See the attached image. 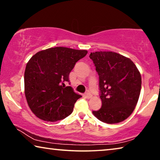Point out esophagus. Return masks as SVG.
Returning a JSON list of instances; mask_svg holds the SVG:
<instances>
[{
  "label": "esophagus",
  "mask_w": 160,
  "mask_h": 160,
  "mask_svg": "<svg viewBox=\"0 0 160 160\" xmlns=\"http://www.w3.org/2000/svg\"><path fill=\"white\" fill-rule=\"evenodd\" d=\"M85 98H88V99H90L92 97V95H91V94H90V93H89V92H87V93H85Z\"/></svg>",
  "instance_id": "34e87169"
}]
</instances>
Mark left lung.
<instances>
[{
    "label": "left lung",
    "mask_w": 160,
    "mask_h": 160,
    "mask_svg": "<svg viewBox=\"0 0 160 160\" xmlns=\"http://www.w3.org/2000/svg\"><path fill=\"white\" fill-rule=\"evenodd\" d=\"M90 58L99 75L102 100V108L92 114L103 122H121L133 112L138 102L140 72L130 58L115 52H91Z\"/></svg>",
    "instance_id": "left-lung-1"
}]
</instances>
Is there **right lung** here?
I'll use <instances>...</instances> for the list:
<instances>
[{"instance_id":"right-lung-1","label":"right lung","mask_w":160,"mask_h":160,"mask_svg":"<svg viewBox=\"0 0 160 160\" xmlns=\"http://www.w3.org/2000/svg\"><path fill=\"white\" fill-rule=\"evenodd\" d=\"M86 50L55 47L41 50L27 62L24 73V92L32 113L47 122L62 120L72 112L82 96L74 92L69 75L75 63L87 55Z\"/></svg>"}]
</instances>
